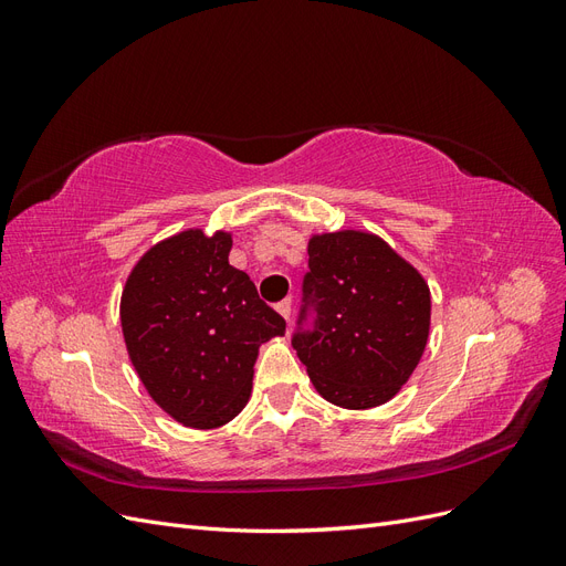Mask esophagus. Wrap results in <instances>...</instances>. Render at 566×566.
<instances>
[{
	"label": "esophagus",
	"mask_w": 566,
	"mask_h": 566,
	"mask_svg": "<svg viewBox=\"0 0 566 566\" xmlns=\"http://www.w3.org/2000/svg\"><path fill=\"white\" fill-rule=\"evenodd\" d=\"M276 310H279V314H281L285 321H290V312H293V300L285 297L283 302L276 304Z\"/></svg>",
	"instance_id": "1"
}]
</instances>
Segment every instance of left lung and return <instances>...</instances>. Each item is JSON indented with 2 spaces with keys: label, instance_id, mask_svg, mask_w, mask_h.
<instances>
[{
  "label": "left lung",
  "instance_id": "left-lung-1",
  "mask_svg": "<svg viewBox=\"0 0 566 566\" xmlns=\"http://www.w3.org/2000/svg\"><path fill=\"white\" fill-rule=\"evenodd\" d=\"M304 300L314 331L293 347L325 401L382 406L413 375L430 337L432 297L422 273L380 235L342 229L310 238ZM306 316L302 310L300 321Z\"/></svg>",
  "mask_w": 566,
  "mask_h": 566
}]
</instances>
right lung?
Wrapping results in <instances>:
<instances>
[{"label":"right lung","mask_w":566,"mask_h":566,"mask_svg":"<svg viewBox=\"0 0 566 566\" xmlns=\"http://www.w3.org/2000/svg\"><path fill=\"white\" fill-rule=\"evenodd\" d=\"M233 233L186 229L134 264L119 297L129 361L169 418L214 430L245 408L254 361L285 321L229 264Z\"/></svg>","instance_id":"obj_1"}]
</instances>
